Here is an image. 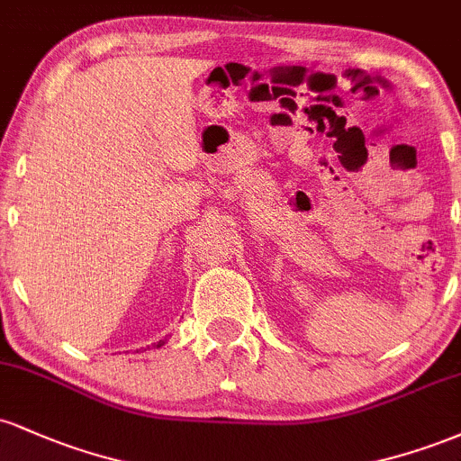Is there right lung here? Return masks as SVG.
<instances>
[{"instance_id":"add662e5","label":"right lung","mask_w":461,"mask_h":461,"mask_svg":"<svg viewBox=\"0 0 461 461\" xmlns=\"http://www.w3.org/2000/svg\"><path fill=\"white\" fill-rule=\"evenodd\" d=\"M164 342H167V340H160V342H153V347H156V348H158V347H162V345H164Z\"/></svg>"}]
</instances>
